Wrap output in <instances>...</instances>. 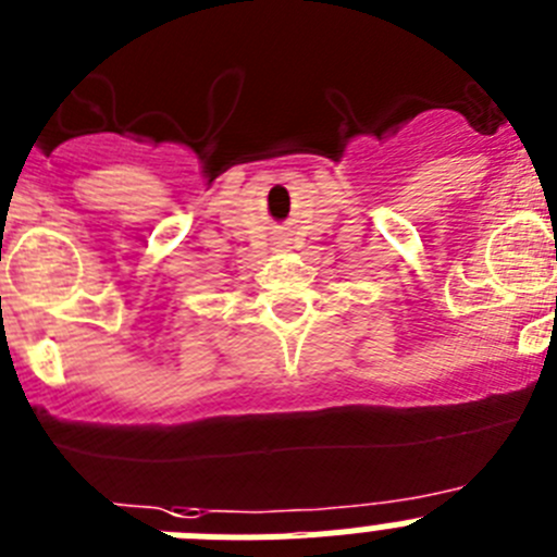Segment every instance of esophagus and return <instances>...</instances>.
Wrapping results in <instances>:
<instances>
[{
  "label": "esophagus",
  "instance_id": "34e87169",
  "mask_svg": "<svg viewBox=\"0 0 557 557\" xmlns=\"http://www.w3.org/2000/svg\"><path fill=\"white\" fill-rule=\"evenodd\" d=\"M287 245H289V236L287 234L275 236V248H287Z\"/></svg>",
  "mask_w": 557,
  "mask_h": 557
}]
</instances>
